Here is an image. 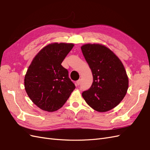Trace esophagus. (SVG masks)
<instances>
[{"label":"esophagus","instance_id":"34e87169","mask_svg":"<svg viewBox=\"0 0 150 150\" xmlns=\"http://www.w3.org/2000/svg\"><path fill=\"white\" fill-rule=\"evenodd\" d=\"M80 83H81V80H79L78 81H76V85H80Z\"/></svg>","mask_w":150,"mask_h":150}]
</instances>
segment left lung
Returning <instances> with one entry per match:
<instances>
[{"label":"left lung","instance_id":"1","mask_svg":"<svg viewBox=\"0 0 150 150\" xmlns=\"http://www.w3.org/2000/svg\"><path fill=\"white\" fill-rule=\"evenodd\" d=\"M81 50L93 75L91 87L82 92V97L94 110L107 112L126 96L129 81L125 68L116 55L104 45L87 44Z\"/></svg>","mask_w":150,"mask_h":150}]
</instances>
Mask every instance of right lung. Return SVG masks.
Masks as SVG:
<instances>
[{
	"mask_svg": "<svg viewBox=\"0 0 150 150\" xmlns=\"http://www.w3.org/2000/svg\"><path fill=\"white\" fill-rule=\"evenodd\" d=\"M74 46L64 42L50 44L36 55L29 65L24 78L25 90L41 109L57 110L75 88L68 70L62 65Z\"/></svg>",
	"mask_w": 150,
	"mask_h": 150,
	"instance_id": "add662e5",
	"label": "right lung"
}]
</instances>
